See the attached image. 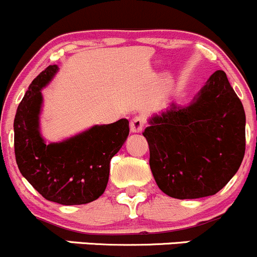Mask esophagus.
<instances>
[{"label":"esophagus","instance_id":"esophagus-1","mask_svg":"<svg viewBox=\"0 0 257 257\" xmlns=\"http://www.w3.org/2000/svg\"><path fill=\"white\" fill-rule=\"evenodd\" d=\"M144 126H145V120L141 117V116H135V117L131 120V122H130V130H131V132H135V134L141 132L142 128H144Z\"/></svg>","mask_w":257,"mask_h":257}]
</instances>
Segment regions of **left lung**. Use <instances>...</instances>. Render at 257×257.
<instances>
[{
  "mask_svg": "<svg viewBox=\"0 0 257 257\" xmlns=\"http://www.w3.org/2000/svg\"><path fill=\"white\" fill-rule=\"evenodd\" d=\"M245 111L218 70L186 107L172 103L150 118L144 131L157 186L175 199H200L220 191L245 155Z\"/></svg>",
  "mask_w": 257,
  "mask_h": 257,
  "instance_id": "obj_1",
  "label": "left lung"
}]
</instances>
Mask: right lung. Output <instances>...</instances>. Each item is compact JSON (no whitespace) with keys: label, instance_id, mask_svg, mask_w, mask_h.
<instances>
[{"label":"right lung","instance_id":"obj_1","mask_svg":"<svg viewBox=\"0 0 257 257\" xmlns=\"http://www.w3.org/2000/svg\"><path fill=\"white\" fill-rule=\"evenodd\" d=\"M58 71L48 66L29 86L15 116V155L22 176L48 201L82 205L105 192L110 161L125 144L126 118L96 125L62 142L46 144L40 134L41 90Z\"/></svg>","mask_w":257,"mask_h":257}]
</instances>
